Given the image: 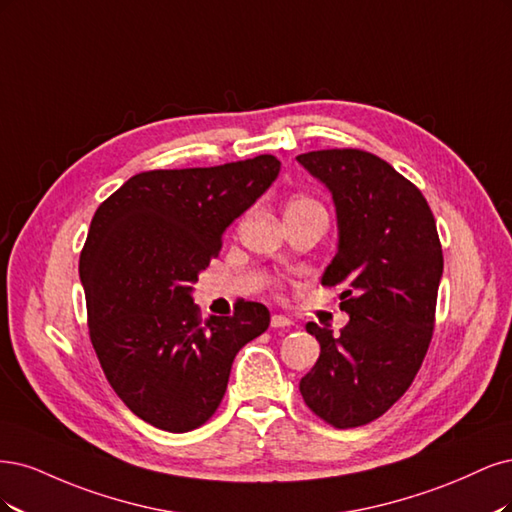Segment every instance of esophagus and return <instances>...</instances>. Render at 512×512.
Segmentation results:
<instances>
[{"instance_id":"1","label":"esophagus","mask_w":512,"mask_h":512,"mask_svg":"<svg viewBox=\"0 0 512 512\" xmlns=\"http://www.w3.org/2000/svg\"><path fill=\"white\" fill-rule=\"evenodd\" d=\"M270 325H272V327H289V325H293V319L287 317V315H274L272 321H270Z\"/></svg>"}]
</instances>
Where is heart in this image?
<instances>
[{
  "mask_svg": "<svg viewBox=\"0 0 512 512\" xmlns=\"http://www.w3.org/2000/svg\"><path fill=\"white\" fill-rule=\"evenodd\" d=\"M306 204H315V202L308 200V197H295V200H291V202H289L287 210H289V208H295V206H306Z\"/></svg>",
  "mask_w": 512,
  "mask_h": 512,
  "instance_id": "1",
  "label": "heart"
}]
</instances>
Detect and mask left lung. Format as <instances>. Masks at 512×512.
Wrapping results in <instances>:
<instances>
[{
  "label": "left lung",
  "mask_w": 512,
  "mask_h": 512,
  "mask_svg": "<svg viewBox=\"0 0 512 512\" xmlns=\"http://www.w3.org/2000/svg\"><path fill=\"white\" fill-rule=\"evenodd\" d=\"M298 161L332 193L338 251L321 283L346 285L340 308L349 315L340 336L306 323L321 355L300 393L346 430L381 417L417 376L434 332L442 249L423 193L381 157L332 148Z\"/></svg>",
  "instance_id": "obj_1"
}]
</instances>
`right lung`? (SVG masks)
<instances>
[{
	"label": "right lung",
	"mask_w": 512,
	"mask_h": 512,
	"mask_svg": "<svg viewBox=\"0 0 512 512\" xmlns=\"http://www.w3.org/2000/svg\"><path fill=\"white\" fill-rule=\"evenodd\" d=\"M280 161L131 176L95 210L80 283L89 334L112 389L142 421L183 434L219 408L234 357L270 325L259 302L200 319L193 283L223 232L270 189Z\"/></svg>",
	"instance_id": "right-lung-1"
}]
</instances>
